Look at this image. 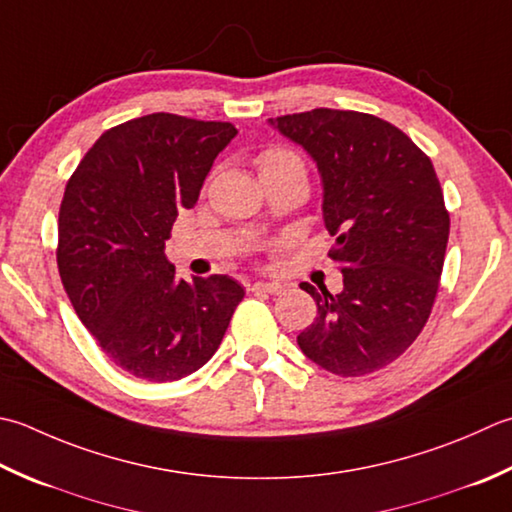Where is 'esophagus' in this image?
I'll list each match as a JSON object with an SVG mask.
<instances>
[{"label":"esophagus","mask_w":512,"mask_h":512,"mask_svg":"<svg viewBox=\"0 0 512 512\" xmlns=\"http://www.w3.org/2000/svg\"><path fill=\"white\" fill-rule=\"evenodd\" d=\"M250 290H253V293H270V295H279L284 290V286L282 284H277V282H255L253 286H250Z\"/></svg>","instance_id":"34e87169"}]
</instances>
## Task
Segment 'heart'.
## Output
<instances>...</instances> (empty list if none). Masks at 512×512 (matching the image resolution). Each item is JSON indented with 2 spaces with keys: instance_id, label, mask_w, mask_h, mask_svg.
<instances>
[{
  "instance_id": "1",
  "label": "heart",
  "mask_w": 512,
  "mask_h": 512,
  "mask_svg": "<svg viewBox=\"0 0 512 512\" xmlns=\"http://www.w3.org/2000/svg\"><path fill=\"white\" fill-rule=\"evenodd\" d=\"M259 175L264 173H302L306 175V168L302 157L295 155L288 148H268L257 159Z\"/></svg>"
}]
</instances>
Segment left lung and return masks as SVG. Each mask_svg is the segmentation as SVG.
<instances>
[{
    "label": "left lung",
    "instance_id": "8db88e82",
    "mask_svg": "<svg viewBox=\"0 0 512 512\" xmlns=\"http://www.w3.org/2000/svg\"><path fill=\"white\" fill-rule=\"evenodd\" d=\"M322 177L330 257L344 286L304 282L317 317L302 353L339 377L388 366L422 333L442 277L450 217L433 162L397 126L357 110L315 108L268 119Z\"/></svg>",
    "mask_w": 512,
    "mask_h": 512
}]
</instances>
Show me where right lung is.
Listing matches in <instances>:
<instances>
[{"mask_svg":"<svg viewBox=\"0 0 512 512\" xmlns=\"http://www.w3.org/2000/svg\"><path fill=\"white\" fill-rule=\"evenodd\" d=\"M228 122L153 113L97 139L68 179L57 266L77 317L130 375L175 382L222 344L244 288L228 275L179 279L164 255L182 208L197 204Z\"/></svg>","mask_w":512,"mask_h":512,"instance_id":"1","label":"right lung"}]
</instances>
